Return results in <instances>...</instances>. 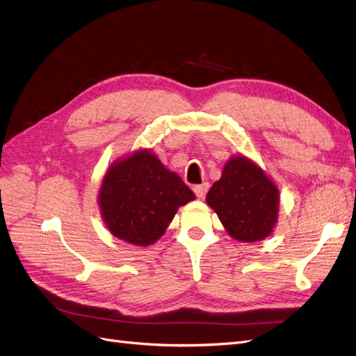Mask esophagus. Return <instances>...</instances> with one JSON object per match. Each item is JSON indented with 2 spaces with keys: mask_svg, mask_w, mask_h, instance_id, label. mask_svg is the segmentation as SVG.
<instances>
[{
  "mask_svg": "<svg viewBox=\"0 0 356 356\" xmlns=\"http://www.w3.org/2000/svg\"><path fill=\"white\" fill-rule=\"evenodd\" d=\"M208 188H209V184L208 182H203V184H199V186H195L193 187V191L196 193V196L197 197H204V195H207V191H208Z\"/></svg>",
  "mask_w": 356,
  "mask_h": 356,
  "instance_id": "34e87169",
  "label": "esophagus"
}]
</instances>
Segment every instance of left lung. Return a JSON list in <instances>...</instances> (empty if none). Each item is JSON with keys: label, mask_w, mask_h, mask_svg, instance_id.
<instances>
[{"label": "left lung", "mask_w": 356, "mask_h": 356, "mask_svg": "<svg viewBox=\"0 0 356 356\" xmlns=\"http://www.w3.org/2000/svg\"><path fill=\"white\" fill-rule=\"evenodd\" d=\"M207 202L232 238L257 242L272 233L279 190L250 159L232 157L211 187Z\"/></svg>", "instance_id": "8db88e82"}]
</instances>
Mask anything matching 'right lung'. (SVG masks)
<instances>
[{
    "label": "right lung",
    "instance_id": "add662e5",
    "mask_svg": "<svg viewBox=\"0 0 356 356\" xmlns=\"http://www.w3.org/2000/svg\"><path fill=\"white\" fill-rule=\"evenodd\" d=\"M177 174L147 149L114 163L99 190L102 218L115 238L147 246L154 243L179 207L195 200Z\"/></svg>",
    "mask_w": 356,
    "mask_h": 356
}]
</instances>
